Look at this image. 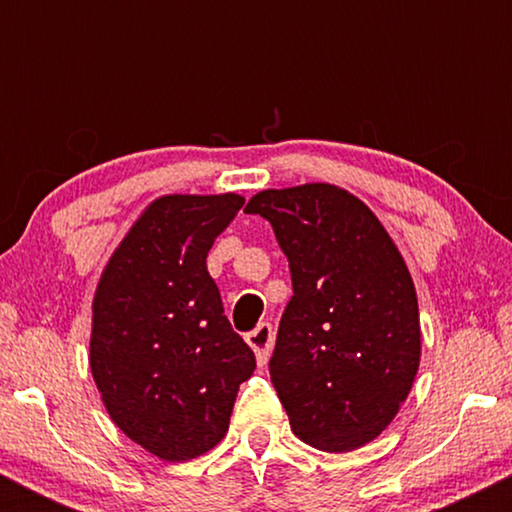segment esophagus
<instances>
[{"label": "esophagus", "instance_id": "1", "mask_svg": "<svg viewBox=\"0 0 512 512\" xmlns=\"http://www.w3.org/2000/svg\"><path fill=\"white\" fill-rule=\"evenodd\" d=\"M245 339H248L250 349L255 351L257 363L264 366V363L269 361V354H272V346H274L272 325H269V322H260V325H257L255 330H252Z\"/></svg>", "mask_w": 512, "mask_h": 512}]
</instances>
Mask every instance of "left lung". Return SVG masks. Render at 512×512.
Segmentation results:
<instances>
[{"label": "left lung", "instance_id": "left-lung-1", "mask_svg": "<svg viewBox=\"0 0 512 512\" xmlns=\"http://www.w3.org/2000/svg\"><path fill=\"white\" fill-rule=\"evenodd\" d=\"M293 296L269 375L291 431L325 452L363 448L407 399L421 361L419 303L402 252L361 199L330 182L262 190Z\"/></svg>", "mask_w": 512, "mask_h": 512}]
</instances>
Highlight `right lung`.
Instances as JSON below:
<instances>
[{
	"label": "right lung",
	"instance_id": "obj_1",
	"mask_svg": "<svg viewBox=\"0 0 512 512\" xmlns=\"http://www.w3.org/2000/svg\"><path fill=\"white\" fill-rule=\"evenodd\" d=\"M226 195H163L105 264L88 363L115 426L166 462L221 443L255 354L223 315L207 255L243 207Z\"/></svg>",
	"mask_w": 512,
	"mask_h": 512
}]
</instances>
